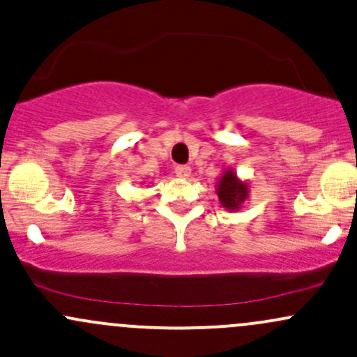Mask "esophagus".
Here are the masks:
<instances>
[{
	"label": "esophagus",
	"mask_w": 357,
	"mask_h": 357,
	"mask_svg": "<svg viewBox=\"0 0 357 357\" xmlns=\"http://www.w3.org/2000/svg\"><path fill=\"white\" fill-rule=\"evenodd\" d=\"M190 167L189 165H178L177 168H175V174H177V177L180 178H189L190 177Z\"/></svg>",
	"instance_id": "esophagus-1"
}]
</instances>
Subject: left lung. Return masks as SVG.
Segmentation results:
<instances>
[{"label": "left lung", "instance_id": "left-lung-1", "mask_svg": "<svg viewBox=\"0 0 357 357\" xmlns=\"http://www.w3.org/2000/svg\"><path fill=\"white\" fill-rule=\"evenodd\" d=\"M220 204L228 211H238L248 199V183L236 177L233 168H226L216 185Z\"/></svg>", "mask_w": 357, "mask_h": 357}]
</instances>
